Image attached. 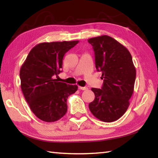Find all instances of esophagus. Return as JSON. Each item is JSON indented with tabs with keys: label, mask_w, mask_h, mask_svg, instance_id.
I'll return each mask as SVG.
<instances>
[{
	"label": "esophagus",
	"mask_w": 158,
	"mask_h": 158,
	"mask_svg": "<svg viewBox=\"0 0 158 158\" xmlns=\"http://www.w3.org/2000/svg\"><path fill=\"white\" fill-rule=\"evenodd\" d=\"M79 89H82V90H86V89H88V88H87V87L79 86Z\"/></svg>",
	"instance_id": "esophagus-1"
}]
</instances>
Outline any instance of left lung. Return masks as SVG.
<instances>
[{"mask_svg": "<svg viewBox=\"0 0 158 158\" xmlns=\"http://www.w3.org/2000/svg\"><path fill=\"white\" fill-rule=\"evenodd\" d=\"M95 54V64L102 72L101 89L92 88L95 98L89 104L97 119L112 122L119 119L128 108L134 92L136 69L126 47L107 35L88 39Z\"/></svg>", "mask_w": 158, "mask_h": 158, "instance_id": "left-lung-1", "label": "left lung"}]
</instances>
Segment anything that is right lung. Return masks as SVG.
<instances>
[{
	"instance_id": "1",
	"label": "right lung",
	"mask_w": 158,
	"mask_h": 158,
	"mask_svg": "<svg viewBox=\"0 0 158 158\" xmlns=\"http://www.w3.org/2000/svg\"><path fill=\"white\" fill-rule=\"evenodd\" d=\"M79 41L41 43L33 48L19 72L21 89L32 113L46 122L61 119L67 111L68 97L78 86L59 82L65 53Z\"/></svg>"
}]
</instances>
